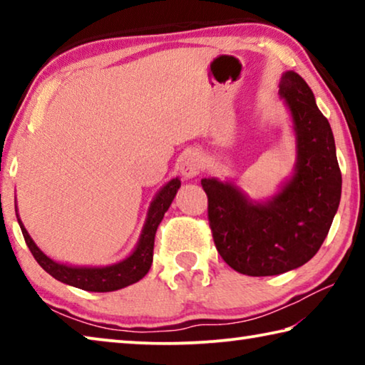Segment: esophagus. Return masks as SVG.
<instances>
[{
	"label": "esophagus",
	"mask_w": 365,
	"mask_h": 365,
	"mask_svg": "<svg viewBox=\"0 0 365 365\" xmlns=\"http://www.w3.org/2000/svg\"><path fill=\"white\" fill-rule=\"evenodd\" d=\"M202 159L197 153L190 151L180 159V172L185 178H193L201 172Z\"/></svg>",
	"instance_id": "esophagus-1"
}]
</instances>
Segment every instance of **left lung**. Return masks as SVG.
<instances>
[{
	"label": "left lung",
	"instance_id": "left-lung-1",
	"mask_svg": "<svg viewBox=\"0 0 365 365\" xmlns=\"http://www.w3.org/2000/svg\"><path fill=\"white\" fill-rule=\"evenodd\" d=\"M280 95L298 140L296 172L280 193L251 202L230 183L201 180L215 248L233 270L251 277L279 275L316 256L341 197L335 138L312 90L296 72H285Z\"/></svg>",
	"mask_w": 365,
	"mask_h": 365
}]
</instances>
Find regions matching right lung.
<instances>
[{
  "instance_id": "right-lung-1",
  "label": "right lung",
  "mask_w": 365,
  "mask_h": 365,
  "mask_svg": "<svg viewBox=\"0 0 365 365\" xmlns=\"http://www.w3.org/2000/svg\"><path fill=\"white\" fill-rule=\"evenodd\" d=\"M180 185V180L174 178V180H170L159 191L158 196L154 197V201L151 202L150 212H148L146 224L143 227V232H141L137 250H135L125 261L114 265H108V267H71V265L54 262L53 259H49L36 248V245L34 243V240L30 238L26 227L22 225L21 219L17 220H19L24 240H26L35 261L38 262L49 275L54 277V279L59 282L67 283V285L85 289V292H115V289H120L123 287L132 285V283H137L148 274V270H150L153 264V250L156 230L160 220L164 217V214L168 212L169 206L172 205V200H174Z\"/></svg>"
}]
</instances>
